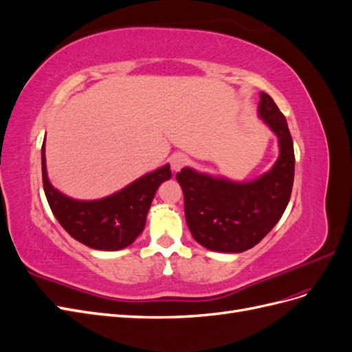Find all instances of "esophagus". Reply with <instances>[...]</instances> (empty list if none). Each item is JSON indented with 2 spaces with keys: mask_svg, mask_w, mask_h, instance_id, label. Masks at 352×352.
<instances>
[{
  "mask_svg": "<svg viewBox=\"0 0 352 352\" xmlns=\"http://www.w3.org/2000/svg\"><path fill=\"white\" fill-rule=\"evenodd\" d=\"M170 163H172V168L175 172H179L180 168H184L189 163V158L185 154H175L172 160H170Z\"/></svg>",
  "mask_w": 352,
  "mask_h": 352,
  "instance_id": "1",
  "label": "esophagus"
}]
</instances>
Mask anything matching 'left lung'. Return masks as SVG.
I'll use <instances>...</instances> for the list:
<instances>
[{
    "label": "left lung",
    "instance_id": "1",
    "mask_svg": "<svg viewBox=\"0 0 352 352\" xmlns=\"http://www.w3.org/2000/svg\"><path fill=\"white\" fill-rule=\"evenodd\" d=\"M258 113L278 135L280 154L269 173L247 184L185 167L176 175L184 190L185 217L202 247L219 252H242L257 245L274 228L289 202L295 154L285 116L270 95L261 92Z\"/></svg>",
    "mask_w": 352,
    "mask_h": 352
}]
</instances>
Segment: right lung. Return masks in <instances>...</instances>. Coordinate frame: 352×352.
<instances>
[{
	"mask_svg": "<svg viewBox=\"0 0 352 352\" xmlns=\"http://www.w3.org/2000/svg\"><path fill=\"white\" fill-rule=\"evenodd\" d=\"M42 184L51 211L72 238L94 250L129 247L145 228L146 214L158 186L172 177L166 164L127 185L119 192L94 201L73 199L52 186L47 176L45 142L42 145Z\"/></svg>",
	"mask_w": 352,
	"mask_h": 352,
	"instance_id": "right-lung-1",
	"label": "right lung"
}]
</instances>
